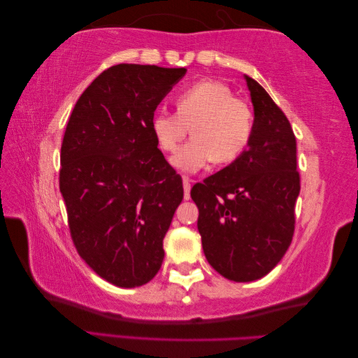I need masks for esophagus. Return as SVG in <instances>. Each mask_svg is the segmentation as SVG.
<instances>
[{"label": "esophagus", "mask_w": 358, "mask_h": 358, "mask_svg": "<svg viewBox=\"0 0 358 358\" xmlns=\"http://www.w3.org/2000/svg\"><path fill=\"white\" fill-rule=\"evenodd\" d=\"M182 184H184V198L189 199V189H192V180L188 178L182 179Z\"/></svg>", "instance_id": "1"}]
</instances>
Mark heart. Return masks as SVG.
<instances>
[{
    "label": "heart",
    "instance_id": "1",
    "mask_svg": "<svg viewBox=\"0 0 358 358\" xmlns=\"http://www.w3.org/2000/svg\"><path fill=\"white\" fill-rule=\"evenodd\" d=\"M176 113H157L151 131L160 150L174 152L192 129L193 138L173 157L174 166L196 173L213 160L231 164L249 147L255 131V114L245 100L233 96L229 85L206 78L182 90Z\"/></svg>",
    "mask_w": 358,
    "mask_h": 358
}]
</instances>
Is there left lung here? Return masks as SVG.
Here are the masks:
<instances>
[{"mask_svg":"<svg viewBox=\"0 0 358 358\" xmlns=\"http://www.w3.org/2000/svg\"><path fill=\"white\" fill-rule=\"evenodd\" d=\"M245 82L255 109L249 148L189 193L199 208L207 261L236 282L259 280L281 261L295 231L300 194L290 122L257 80L245 76Z\"/></svg>","mask_w":358,"mask_h":358,"instance_id":"obj_1","label":"left lung"}]
</instances>
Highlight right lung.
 I'll return each instance as SVG.
<instances>
[{"mask_svg": "<svg viewBox=\"0 0 358 358\" xmlns=\"http://www.w3.org/2000/svg\"><path fill=\"white\" fill-rule=\"evenodd\" d=\"M185 68L115 64L86 87L64 131L60 192L72 243L101 278L138 287L164 261V236L184 198L151 120Z\"/></svg>", "mask_w": 358, "mask_h": 358, "instance_id": "1", "label": "right lung"}]
</instances>
